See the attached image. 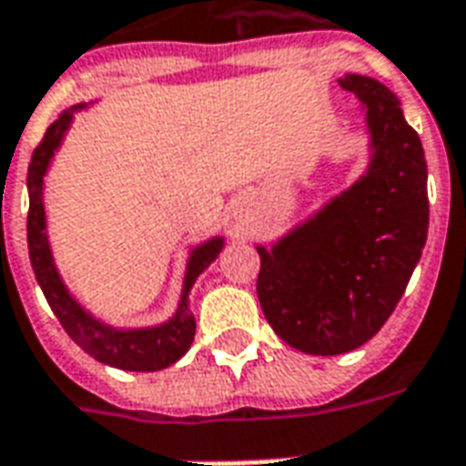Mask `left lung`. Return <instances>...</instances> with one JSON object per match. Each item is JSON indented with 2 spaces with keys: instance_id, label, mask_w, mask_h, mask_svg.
Segmentation results:
<instances>
[{
  "instance_id": "1",
  "label": "left lung",
  "mask_w": 466,
  "mask_h": 466,
  "mask_svg": "<svg viewBox=\"0 0 466 466\" xmlns=\"http://www.w3.org/2000/svg\"><path fill=\"white\" fill-rule=\"evenodd\" d=\"M339 86L363 103L368 172L271 249L257 247L261 311L279 339L309 356L373 339L408 289L430 224L425 150L398 96L358 74Z\"/></svg>"
}]
</instances>
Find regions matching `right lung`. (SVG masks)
<instances>
[{
    "mask_svg": "<svg viewBox=\"0 0 466 466\" xmlns=\"http://www.w3.org/2000/svg\"><path fill=\"white\" fill-rule=\"evenodd\" d=\"M86 108V103L64 110L41 137L34 155H31L26 187H29V217H26V239H29L31 268L36 274L41 291L49 301L51 311L56 313L58 323L64 326L76 346H81L91 358L120 370H136V373H153L163 370L175 360H180L195 340V316L189 313V289L198 281L212 261L219 257L224 247L222 237L199 244L192 249L185 271L180 306L170 320H165L155 329L118 330L106 326L103 320L93 319L74 296L68 294L66 284L61 281L51 257L49 237H46V212H44V175L49 170L54 153L64 140V133L71 126L76 110Z\"/></svg>",
    "mask_w": 466,
    "mask_h": 466,
    "instance_id": "1",
    "label": "right lung"
}]
</instances>
